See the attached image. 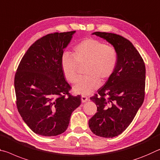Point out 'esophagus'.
<instances>
[{
    "instance_id": "obj_1",
    "label": "esophagus",
    "mask_w": 160,
    "mask_h": 160,
    "mask_svg": "<svg viewBox=\"0 0 160 160\" xmlns=\"http://www.w3.org/2000/svg\"><path fill=\"white\" fill-rule=\"evenodd\" d=\"M88 100V98L86 96H82V103H86V101Z\"/></svg>"
}]
</instances>
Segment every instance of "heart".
<instances>
[{"mask_svg":"<svg viewBox=\"0 0 160 160\" xmlns=\"http://www.w3.org/2000/svg\"><path fill=\"white\" fill-rule=\"evenodd\" d=\"M73 57L64 54L61 67L64 77L71 83L78 80V67L86 65L85 75L74 86V91L83 96L89 95L111 77L118 62V53L113 46L95 38H86L75 46Z\"/></svg>","mask_w":160,"mask_h":160,"instance_id":"b5f03b06","label":"heart"}]
</instances>
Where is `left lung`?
Here are the masks:
<instances>
[{"label": "left lung", "instance_id": "1", "mask_svg": "<svg viewBox=\"0 0 160 160\" xmlns=\"http://www.w3.org/2000/svg\"><path fill=\"white\" fill-rule=\"evenodd\" d=\"M117 49L114 74L91 96L97 112L88 121L91 131L103 138L121 134L131 123L145 98V65L131 42L117 34L95 32Z\"/></svg>", "mask_w": 160, "mask_h": 160}]
</instances>
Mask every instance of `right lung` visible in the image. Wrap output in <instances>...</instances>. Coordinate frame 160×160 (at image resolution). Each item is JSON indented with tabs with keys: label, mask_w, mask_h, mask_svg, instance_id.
I'll use <instances>...</instances> for the list:
<instances>
[{
	"label": "right lung",
	"mask_w": 160,
	"mask_h": 160,
	"mask_svg": "<svg viewBox=\"0 0 160 160\" xmlns=\"http://www.w3.org/2000/svg\"><path fill=\"white\" fill-rule=\"evenodd\" d=\"M75 31L43 36L22 57L15 75L16 106L23 120L36 134L56 136L67 130L81 96L69 93L61 67L64 49Z\"/></svg>",
	"instance_id": "add662e5"
}]
</instances>
